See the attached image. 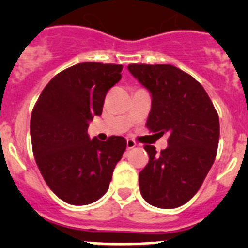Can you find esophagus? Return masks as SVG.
Wrapping results in <instances>:
<instances>
[{"label":"esophagus","mask_w":248,"mask_h":248,"mask_svg":"<svg viewBox=\"0 0 248 248\" xmlns=\"http://www.w3.org/2000/svg\"><path fill=\"white\" fill-rule=\"evenodd\" d=\"M137 146V142L132 139H127V150H131Z\"/></svg>","instance_id":"34e87169"}]
</instances>
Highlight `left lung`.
<instances>
[{
  "instance_id": "8db88e82",
  "label": "left lung",
  "mask_w": 248,
  "mask_h": 248,
  "mask_svg": "<svg viewBox=\"0 0 248 248\" xmlns=\"http://www.w3.org/2000/svg\"><path fill=\"white\" fill-rule=\"evenodd\" d=\"M128 71L151 92L149 131L169 133L161 154L144 146L149 163L139 172L140 193L156 207L181 206L198 192L216 158L218 114L204 87L177 67L132 63Z\"/></svg>"
}]
</instances>
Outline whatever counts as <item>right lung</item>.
<instances>
[{"mask_svg":"<svg viewBox=\"0 0 248 248\" xmlns=\"http://www.w3.org/2000/svg\"><path fill=\"white\" fill-rule=\"evenodd\" d=\"M121 64L82 62L56 74L31 115L33 156L52 192L72 205H87L108 191L127 141L90 139L89 122L102 115L107 92L121 79Z\"/></svg>","mask_w":248,"mask_h":248,"instance_id":"obj_1","label":"right lung"}]
</instances>
